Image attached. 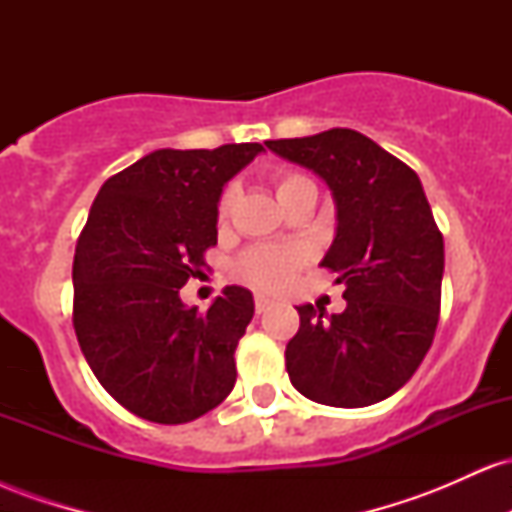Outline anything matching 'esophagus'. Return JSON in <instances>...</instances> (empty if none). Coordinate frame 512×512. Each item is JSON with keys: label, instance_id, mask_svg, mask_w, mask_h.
Returning <instances> with one entry per match:
<instances>
[{"label": "esophagus", "instance_id": "1", "mask_svg": "<svg viewBox=\"0 0 512 512\" xmlns=\"http://www.w3.org/2000/svg\"><path fill=\"white\" fill-rule=\"evenodd\" d=\"M274 301L269 296H264V293H255V310L257 313H264L267 308H272Z\"/></svg>", "mask_w": 512, "mask_h": 512}]
</instances>
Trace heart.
I'll return each instance as SVG.
<instances>
[{"instance_id": "obj_1", "label": "heart", "mask_w": 512, "mask_h": 512, "mask_svg": "<svg viewBox=\"0 0 512 512\" xmlns=\"http://www.w3.org/2000/svg\"><path fill=\"white\" fill-rule=\"evenodd\" d=\"M301 187H315L305 175L284 173L276 178V197L279 202L289 199L293 192ZM233 207V190L221 192L219 204H216V219L223 223L228 219ZM308 260V250L301 245H260L245 252L238 260V274L252 286H260L267 291H284L291 284L293 276Z\"/></svg>"}]
</instances>
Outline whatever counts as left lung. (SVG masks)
<instances>
[{
	"instance_id": "left-lung-1",
	"label": "left lung",
	"mask_w": 512,
	"mask_h": 512,
	"mask_svg": "<svg viewBox=\"0 0 512 512\" xmlns=\"http://www.w3.org/2000/svg\"><path fill=\"white\" fill-rule=\"evenodd\" d=\"M330 185L337 236L320 264L344 284V313L298 305L286 370L303 397L356 409L416 373L440 315L445 250L419 175L356 129L264 142Z\"/></svg>"
}]
</instances>
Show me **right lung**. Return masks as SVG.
<instances>
[{
    "instance_id": "add662e5",
    "label": "right lung",
    "mask_w": 512,
    "mask_h": 512,
    "mask_svg": "<svg viewBox=\"0 0 512 512\" xmlns=\"http://www.w3.org/2000/svg\"><path fill=\"white\" fill-rule=\"evenodd\" d=\"M262 144L158 149L103 182L74 252V332L108 395L154 424H187L231 395L255 303L226 286L199 313L180 289L216 245L223 185Z\"/></svg>"
}]
</instances>
